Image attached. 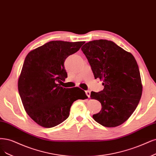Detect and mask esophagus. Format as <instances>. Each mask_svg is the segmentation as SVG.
<instances>
[{"instance_id":"1","label":"esophagus","mask_w":156,"mask_h":156,"mask_svg":"<svg viewBox=\"0 0 156 156\" xmlns=\"http://www.w3.org/2000/svg\"><path fill=\"white\" fill-rule=\"evenodd\" d=\"M86 94H87V95L88 97V98H90V91H89V90H87V91H86Z\"/></svg>"}]
</instances>
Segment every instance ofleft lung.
I'll return each mask as SVG.
<instances>
[{
	"label": "left lung",
	"mask_w": 156,
	"mask_h": 156,
	"mask_svg": "<svg viewBox=\"0 0 156 156\" xmlns=\"http://www.w3.org/2000/svg\"><path fill=\"white\" fill-rule=\"evenodd\" d=\"M81 50L95 79L102 80L104 86L101 92L91 93V98L102 105L100 112L93 115L94 119L106 127L122 125L136 110L142 95L143 85L135 58L108 40L90 41Z\"/></svg>",
	"instance_id": "obj_1"
}]
</instances>
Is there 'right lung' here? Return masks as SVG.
Wrapping results in <instances>:
<instances>
[{
    "label": "right lung",
    "instance_id": "right-lung-1",
    "mask_svg": "<svg viewBox=\"0 0 156 156\" xmlns=\"http://www.w3.org/2000/svg\"><path fill=\"white\" fill-rule=\"evenodd\" d=\"M84 43L50 41L27 55L19 77L18 90L25 111L37 124L44 128L59 125L68 117L75 101L87 99L83 90L78 94L58 83L67 77L64 61Z\"/></svg>",
    "mask_w": 156,
    "mask_h": 156
}]
</instances>
